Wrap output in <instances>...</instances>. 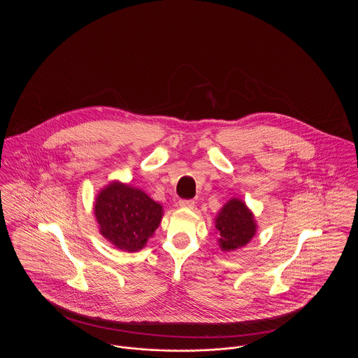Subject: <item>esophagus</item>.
Wrapping results in <instances>:
<instances>
[{
    "label": "esophagus",
    "instance_id": "esophagus-1",
    "mask_svg": "<svg viewBox=\"0 0 358 358\" xmlns=\"http://www.w3.org/2000/svg\"><path fill=\"white\" fill-rule=\"evenodd\" d=\"M194 201L193 200H179V205L182 206V208H189V209H192V208H194Z\"/></svg>",
    "mask_w": 358,
    "mask_h": 358
}]
</instances>
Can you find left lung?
<instances>
[{"label":"left lung","mask_w":358,"mask_h":358,"mask_svg":"<svg viewBox=\"0 0 358 358\" xmlns=\"http://www.w3.org/2000/svg\"><path fill=\"white\" fill-rule=\"evenodd\" d=\"M219 244L223 251H233L247 245L255 236L254 215L243 201L233 199L222 208L216 217Z\"/></svg>","instance_id":"1"}]
</instances>
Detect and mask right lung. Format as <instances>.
I'll return each mask as SVG.
<instances>
[{
	"instance_id": "1",
	"label": "right lung",
	"mask_w": 358,
	"mask_h": 358,
	"mask_svg": "<svg viewBox=\"0 0 358 358\" xmlns=\"http://www.w3.org/2000/svg\"><path fill=\"white\" fill-rule=\"evenodd\" d=\"M95 216L103 237L118 250H142L162 217V206L146 193L114 182L96 197Z\"/></svg>"
}]
</instances>
